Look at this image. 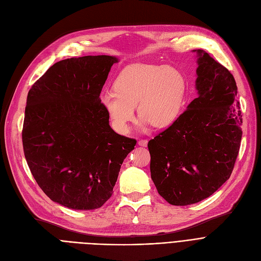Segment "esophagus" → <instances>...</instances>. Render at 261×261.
<instances>
[{
    "label": "esophagus",
    "mask_w": 261,
    "mask_h": 261,
    "mask_svg": "<svg viewBox=\"0 0 261 261\" xmlns=\"http://www.w3.org/2000/svg\"><path fill=\"white\" fill-rule=\"evenodd\" d=\"M138 144L140 145V146H143V147H146L147 145H148V141L147 140H140L139 142H138Z\"/></svg>",
    "instance_id": "1"
}]
</instances>
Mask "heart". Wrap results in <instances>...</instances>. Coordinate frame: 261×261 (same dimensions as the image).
<instances>
[{"label":"heart","instance_id":"b5f03b06","mask_svg":"<svg viewBox=\"0 0 261 261\" xmlns=\"http://www.w3.org/2000/svg\"><path fill=\"white\" fill-rule=\"evenodd\" d=\"M114 91H103L99 101L119 133H127L134 119V107L142 125L166 128L179 117L186 84L172 67L133 64L122 70L114 81Z\"/></svg>","mask_w":261,"mask_h":261}]
</instances>
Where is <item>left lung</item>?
Here are the masks:
<instances>
[{"label":"left lung","mask_w":261,"mask_h":261,"mask_svg":"<svg viewBox=\"0 0 261 261\" xmlns=\"http://www.w3.org/2000/svg\"><path fill=\"white\" fill-rule=\"evenodd\" d=\"M194 51L198 97L148 143L158 193L177 206L208 198L229 179L242 136L234 76L207 53Z\"/></svg>","instance_id":"obj_1"}]
</instances>
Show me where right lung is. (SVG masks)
<instances>
[{"label":"right lung","instance_id":"add662e5","mask_svg":"<svg viewBox=\"0 0 261 261\" xmlns=\"http://www.w3.org/2000/svg\"><path fill=\"white\" fill-rule=\"evenodd\" d=\"M116 62L106 55L61 60L27 95L22 130L27 165L43 193L65 207H101L136 144L110 127L99 101Z\"/></svg>","mask_w":261,"mask_h":261}]
</instances>
